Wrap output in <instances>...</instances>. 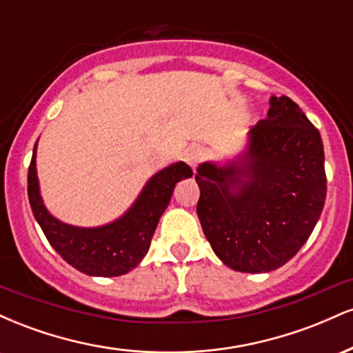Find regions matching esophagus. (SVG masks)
<instances>
[{
    "label": "esophagus",
    "instance_id": "1",
    "mask_svg": "<svg viewBox=\"0 0 353 353\" xmlns=\"http://www.w3.org/2000/svg\"><path fill=\"white\" fill-rule=\"evenodd\" d=\"M204 156H205L204 148H201V145H190L188 151L184 152V161L185 164L190 165V168L196 169V165L204 159Z\"/></svg>",
    "mask_w": 353,
    "mask_h": 353
}]
</instances>
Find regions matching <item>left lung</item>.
I'll return each mask as SVG.
<instances>
[{
	"instance_id": "8db88e82",
	"label": "left lung",
	"mask_w": 353,
	"mask_h": 353,
	"mask_svg": "<svg viewBox=\"0 0 353 353\" xmlns=\"http://www.w3.org/2000/svg\"><path fill=\"white\" fill-rule=\"evenodd\" d=\"M269 104L237 156L197 165L202 230L222 264L237 272L264 274L287 264L325 204L320 132L287 96H272Z\"/></svg>"
}]
</instances>
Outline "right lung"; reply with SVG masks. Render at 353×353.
<instances>
[{
    "label": "right lung",
    "mask_w": 353,
    "mask_h": 353,
    "mask_svg": "<svg viewBox=\"0 0 353 353\" xmlns=\"http://www.w3.org/2000/svg\"><path fill=\"white\" fill-rule=\"evenodd\" d=\"M36 148L38 141L28 169V197L34 219L52 249L76 270L91 277H117L139 265L176 184L192 177L190 168L182 161L169 164L145 182L123 216L96 228H79L56 219L44 205L36 171Z\"/></svg>",
    "instance_id": "add662e5"
}]
</instances>
